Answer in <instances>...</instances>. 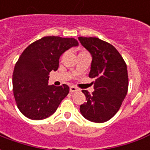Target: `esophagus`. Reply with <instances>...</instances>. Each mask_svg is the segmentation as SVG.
I'll list each match as a JSON object with an SVG mask.
<instances>
[{"label":"esophagus","mask_w":150,"mask_h":150,"mask_svg":"<svg viewBox=\"0 0 150 150\" xmlns=\"http://www.w3.org/2000/svg\"><path fill=\"white\" fill-rule=\"evenodd\" d=\"M79 89H77V88H75V86H71V87H70V91L71 92V93H73V92H75V91H78Z\"/></svg>","instance_id":"1"}]
</instances>
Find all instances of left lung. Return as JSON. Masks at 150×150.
I'll return each mask as SVG.
<instances>
[{"label": "left lung", "instance_id": "1", "mask_svg": "<svg viewBox=\"0 0 150 150\" xmlns=\"http://www.w3.org/2000/svg\"><path fill=\"white\" fill-rule=\"evenodd\" d=\"M82 46L92 57L90 78H94L95 91L83 90L86 102L80 112L90 121L104 123L115 116L125 98L129 88L127 66L117 50L98 38L79 37Z\"/></svg>", "mask_w": 150, "mask_h": 150}]
</instances>
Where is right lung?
<instances>
[{"label": "right lung", "instance_id": "right-lung-1", "mask_svg": "<svg viewBox=\"0 0 150 150\" xmlns=\"http://www.w3.org/2000/svg\"><path fill=\"white\" fill-rule=\"evenodd\" d=\"M79 46L73 38L47 36L31 43L16 62L13 73L15 100L25 116L46 119L54 113L68 95L67 84L48 85L49 74L59 68V60L66 50Z\"/></svg>", "mask_w": 150, "mask_h": 150}]
</instances>
